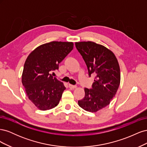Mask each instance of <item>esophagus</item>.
Here are the masks:
<instances>
[{
	"label": "esophagus",
	"mask_w": 147,
	"mask_h": 147,
	"mask_svg": "<svg viewBox=\"0 0 147 147\" xmlns=\"http://www.w3.org/2000/svg\"><path fill=\"white\" fill-rule=\"evenodd\" d=\"M69 86L70 89H72H72H75V88H77V85H72V84H69Z\"/></svg>",
	"instance_id": "esophagus-1"
}]
</instances>
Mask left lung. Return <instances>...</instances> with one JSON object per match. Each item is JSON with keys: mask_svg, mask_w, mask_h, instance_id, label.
<instances>
[{"mask_svg": "<svg viewBox=\"0 0 147 147\" xmlns=\"http://www.w3.org/2000/svg\"><path fill=\"white\" fill-rule=\"evenodd\" d=\"M75 45L86 64L89 77H95L92 88H84L85 96L78 103L84 110L96 112L107 106L116 94L120 83L119 64L113 52L104 46L92 42Z\"/></svg>", "mask_w": 147, "mask_h": 147, "instance_id": "8db88e82", "label": "left lung"}]
</instances>
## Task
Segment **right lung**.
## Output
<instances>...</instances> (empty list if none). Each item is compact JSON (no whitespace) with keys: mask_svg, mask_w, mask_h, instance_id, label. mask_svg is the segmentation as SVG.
Here are the masks:
<instances>
[{"mask_svg":"<svg viewBox=\"0 0 147 147\" xmlns=\"http://www.w3.org/2000/svg\"><path fill=\"white\" fill-rule=\"evenodd\" d=\"M73 48L72 42H51L35 48L26 60L22 83L29 100L38 109L50 110L58 105L65 87L50 73L59 69Z\"/></svg>","mask_w":147,"mask_h":147,"instance_id":"obj_1","label":"right lung"}]
</instances>
